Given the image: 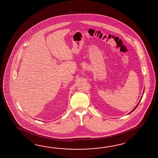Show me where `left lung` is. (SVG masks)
I'll return each mask as SVG.
<instances>
[{"mask_svg":"<svg viewBox=\"0 0 158 158\" xmlns=\"http://www.w3.org/2000/svg\"><path fill=\"white\" fill-rule=\"evenodd\" d=\"M143 93H144V92H143ZM141 99H142V98H141ZM140 101V100L139 102H138V104H137V105H136V106L135 107V108H134V109H133V110H132V111H131V112H130V113H129V114H130V113H132V111H134V110H135V109L136 108V107H137V106H138V105H139V103Z\"/></svg>","mask_w":158,"mask_h":158,"instance_id":"1","label":"left lung"}]
</instances>
